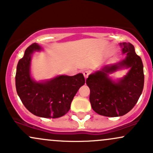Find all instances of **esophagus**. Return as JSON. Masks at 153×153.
I'll use <instances>...</instances> for the list:
<instances>
[{"label": "esophagus", "instance_id": "1", "mask_svg": "<svg viewBox=\"0 0 153 153\" xmlns=\"http://www.w3.org/2000/svg\"><path fill=\"white\" fill-rule=\"evenodd\" d=\"M84 78H85V79H86V78H88V76H89V70H86V71H84Z\"/></svg>", "mask_w": 153, "mask_h": 153}]
</instances>
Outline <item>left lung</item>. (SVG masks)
Masks as SVG:
<instances>
[{
    "mask_svg": "<svg viewBox=\"0 0 153 153\" xmlns=\"http://www.w3.org/2000/svg\"><path fill=\"white\" fill-rule=\"evenodd\" d=\"M126 58L113 64L103 66L90 74L86 84L90 89L89 101L96 113L106 117L122 116L129 112L139 99L143 89L144 75L141 58L130 43H121ZM122 68L129 71L123 78L113 80L109 75Z\"/></svg>",
    "mask_w": 153,
    "mask_h": 153,
    "instance_id": "obj_1",
    "label": "left lung"
}]
</instances>
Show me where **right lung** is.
<instances>
[{
    "mask_svg": "<svg viewBox=\"0 0 153 153\" xmlns=\"http://www.w3.org/2000/svg\"><path fill=\"white\" fill-rule=\"evenodd\" d=\"M42 49L41 46L34 43L18 61L15 75L17 93L31 113L41 118H57L67 113L85 79L82 73H78L74 76L57 75L45 81H35L31 76V60L34 52Z\"/></svg>",
    "mask_w": 153,
    "mask_h": 153,
    "instance_id": "1",
    "label": "right lung"
}]
</instances>
